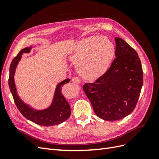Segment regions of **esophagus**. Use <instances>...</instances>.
Masks as SVG:
<instances>
[{"instance_id": "obj_1", "label": "esophagus", "mask_w": 159, "mask_h": 159, "mask_svg": "<svg viewBox=\"0 0 159 159\" xmlns=\"http://www.w3.org/2000/svg\"><path fill=\"white\" fill-rule=\"evenodd\" d=\"M72 81H73V82L75 84H80L81 82V81L79 79V78H78V77H76V76L74 77V78H72Z\"/></svg>"}]
</instances>
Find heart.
<instances>
[{"mask_svg":"<svg viewBox=\"0 0 159 159\" xmlns=\"http://www.w3.org/2000/svg\"><path fill=\"white\" fill-rule=\"evenodd\" d=\"M115 48L107 37L91 36L81 40L72 52L71 59L86 79H96L109 68Z\"/></svg>","mask_w":159,"mask_h":159,"instance_id":"b5f03b06","label":"heart"}]
</instances>
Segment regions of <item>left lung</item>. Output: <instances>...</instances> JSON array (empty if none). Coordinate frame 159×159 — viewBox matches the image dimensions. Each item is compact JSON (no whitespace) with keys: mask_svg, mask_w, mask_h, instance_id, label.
I'll return each instance as SVG.
<instances>
[{"mask_svg":"<svg viewBox=\"0 0 159 159\" xmlns=\"http://www.w3.org/2000/svg\"><path fill=\"white\" fill-rule=\"evenodd\" d=\"M115 56L107 71L93 83L83 85L95 113L106 121H116L136 107L143 83L141 62L137 52L124 40L115 38Z\"/></svg>","mask_w":159,"mask_h":159,"instance_id":"1","label":"left lung"}]
</instances>
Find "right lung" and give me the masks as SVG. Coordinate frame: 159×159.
<instances>
[{"label":"right lung","mask_w":159,"mask_h":159,"mask_svg":"<svg viewBox=\"0 0 159 159\" xmlns=\"http://www.w3.org/2000/svg\"><path fill=\"white\" fill-rule=\"evenodd\" d=\"M31 47L26 48L20 51L18 54L14 57L10 66V74L8 78V85L12 97L19 111L24 117L36 124L42 126H52L64 122L69 118L71 114L70 106L61 93L63 85L70 81L66 79L57 84L53 103L51 106L42 111L34 110L22 102L16 93L15 84L14 81V75L16 67L20 61L22 54L30 52Z\"/></svg>","instance_id":"1"}]
</instances>
